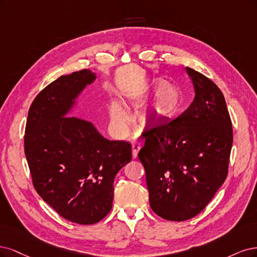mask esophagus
I'll list each match as a JSON object with an SVG mask.
<instances>
[{
  "label": "esophagus",
  "instance_id": "1",
  "mask_svg": "<svg viewBox=\"0 0 257 257\" xmlns=\"http://www.w3.org/2000/svg\"><path fill=\"white\" fill-rule=\"evenodd\" d=\"M131 145H132V156H134V158H137L140 150L143 146V143L139 140H135V141H132Z\"/></svg>",
  "mask_w": 257,
  "mask_h": 257
}]
</instances>
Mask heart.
<instances>
[{"label":"heart","mask_w":257,"mask_h":257,"mask_svg":"<svg viewBox=\"0 0 257 257\" xmlns=\"http://www.w3.org/2000/svg\"><path fill=\"white\" fill-rule=\"evenodd\" d=\"M153 88L159 89L151 109V118L155 121H165L173 118L183 105V95L180 89L172 84H165L162 79H156ZM112 120L118 126H125L128 121V113L120 103L114 102L110 107Z\"/></svg>","instance_id":"b5f03b06"}]
</instances>
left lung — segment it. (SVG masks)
Here are the masks:
<instances>
[{
    "label": "left lung",
    "mask_w": 257,
    "mask_h": 257,
    "mask_svg": "<svg viewBox=\"0 0 257 257\" xmlns=\"http://www.w3.org/2000/svg\"><path fill=\"white\" fill-rule=\"evenodd\" d=\"M195 97L172 121L143 130L139 159L146 173L152 209L170 221L200 213L228 173L233 128L224 96L204 74L190 67Z\"/></svg>",
    "instance_id": "left-lung-1"
}]
</instances>
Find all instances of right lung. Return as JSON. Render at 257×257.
Here are the masks:
<instances>
[{"instance_id": "right-lung-1", "label": "right lung", "mask_w": 257, "mask_h": 257, "mask_svg": "<svg viewBox=\"0 0 257 257\" xmlns=\"http://www.w3.org/2000/svg\"><path fill=\"white\" fill-rule=\"evenodd\" d=\"M89 69L62 76L32 102L24 153L33 186L64 219L94 224L112 208L113 183L131 161V144L104 139L90 122L65 116L95 80Z\"/></svg>"}]
</instances>
